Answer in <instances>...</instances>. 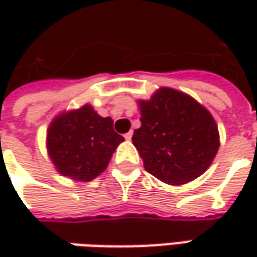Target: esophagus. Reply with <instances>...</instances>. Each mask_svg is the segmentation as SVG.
I'll list each match as a JSON object with an SVG mask.
<instances>
[{
    "label": "esophagus",
    "mask_w": 257,
    "mask_h": 257,
    "mask_svg": "<svg viewBox=\"0 0 257 257\" xmlns=\"http://www.w3.org/2000/svg\"><path fill=\"white\" fill-rule=\"evenodd\" d=\"M132 137H133V132H128V133L124 134V139L125 140H132Z\"/></svg>",
    "instance_id": "esophagus-1"
}]
</instances>
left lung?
I'll return each instance as SVG.
<instances>
[{"label":"left lung","instance_id":"8db88e82","mask_svg":"<svg viewBox=\"0 0 257 257\" xmlns=\"http://www.w3.org/2000/svg\"><path fill=\"white\" fill-rule=\"evenodd\" d=\"M142 127L133 144L144 169L159 180L180 186L209 169L220 140L210 111L189 94L160 87L150 100H139Z\"/></svg>","mask_w":257,"mask_h":257}]
</instances>
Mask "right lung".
I'll use <instances>...</instances> for the list:
<instances>
[{
  "mask_svg": "<svg viewBox=\"0 0 257 257\" xmlns=\"http://www.w3.org/2000/svg\"><path fill=\"white\" fill-rule=\"evenodd\" d=\"M124 142L110 117H101L90 104L55 115L47 130V152L57 172L75 182H90L107 169Z\"/></svg>",
  "mask_w": 257,
  "mask_h": 257,
  "instance_id": "right-lung-1",
  "label": "right lung"
}]
</instances>
